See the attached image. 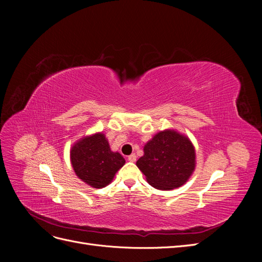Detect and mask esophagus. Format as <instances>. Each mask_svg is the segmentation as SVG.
I'll use <instances>...</instances> for the list:
<instances>
[{
	"mask_svg": "<svg viewBox=\"0 0 262 262\" xmlns=\"http://www.w3.org/2000/svg\"><path fill=\"white\" fill-rule=\"evenodd\" d=\"M128 161L136 162L137 161V155L136 154H131L130 156H128Z\"/></svg>",
	"mask_w": 262,
	"mask_h": 262,
	"instance_id": "esophagus-1",
	"label": "esophagus"
}]
</instances>
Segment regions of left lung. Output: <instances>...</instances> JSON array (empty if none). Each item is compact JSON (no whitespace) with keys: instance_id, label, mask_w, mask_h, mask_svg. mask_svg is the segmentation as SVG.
Returning <instances> with one entry per match:
<instances>
[{"instance_id":"obj_1","label":"left lung","mask_w":262,"mask_h":262,"mask_svg":"<svg viewBox=\"0 0 262 262\" xmlns=\"http://www.w3.org/2000/svg\"><path fill=\"white\" fill-rule=\"evenodd\" d=\"M137 166L148 184L160 190L182 186L195 166L194 147L188 138L176 131L157 133L144 146V155Z\"/></svg>"}]
</instances>
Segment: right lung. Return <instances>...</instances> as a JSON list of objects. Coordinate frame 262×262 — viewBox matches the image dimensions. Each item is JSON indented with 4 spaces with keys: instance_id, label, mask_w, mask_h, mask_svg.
<instances>
[{
    "instance_id": "1",
    "label": "right lung",
    "mask_w": 262,
    "mask_h": 262,
    "mask_svg": "<svg viewBox=\"0 0 262 262\" xmlns=\"http://www.w3.org/2000/svg\"><path fill=\"white\" fill-rule=\"evenodd\" d=\"M71 162L77 177L94 188L109 185L125 163L120 154L110 149L101 133L78 141L71 149Z\"/></svg>"
}]
</instances>
